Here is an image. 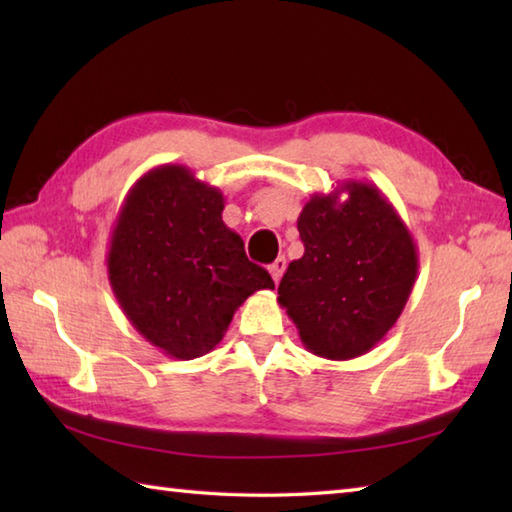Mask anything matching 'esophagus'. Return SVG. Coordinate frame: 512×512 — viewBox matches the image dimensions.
I'll list each match as a JSON object with an SVG mask.
<instances>
[{
	"instance_id": "34e87169",
	"label": "esophagus",
	"mask_w": 512,
	"mask_h": 512,
	"mask_svg": "<svg viewBox=\"0 0 512 512\" xmlns=\"http://www.w3.org/2000/svg\"><path fill=\"white\" fill-rule=\"evenodd\" d=\"M270 275H273V279H275V284H279L281 281V277H284V273H286V257H277L273 264H270Z\"/></svg>"
}]
</instances>
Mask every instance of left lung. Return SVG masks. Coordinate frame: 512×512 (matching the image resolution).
<instances>
[{
  "label": "left lung",
  "mask_w": 512,
  "mask_h": 512,
  "mask_svg": "<svg viewBox=\"0 0 512 512\" xmlns=\"http://www.w3.org/2000/svg\"><path fill=\"white\" fill-rule=\"evenodd\" d=\"M297 228L306 253L281 279L279 306L308 352L328 361L367 354L394 328L416 284L407 224L374 184L345 180L314 193Z\"/></svg>",
  "instance_id": "obj_1"
}]
</instances>
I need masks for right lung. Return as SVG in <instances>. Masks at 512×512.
Wrapping results in <instances>:
<instances>
[{
    "mask_svg": "<svg viewBox=\"0 0 512 512\" xmlns=\"http://www.w3.org/2000/svg\"><path fill=\"white\" fill-rule=\"evenodd\" d=\"M224 195L184 165L138 178L116 215L107 277L118 306L145 339L191 361L224 339L235 310L273 290L268 270L248 262L222 220Z\"/></svg>",
    "mask_w": 512,
    "mask_h": 512,
    "instance_id": "right-lung-1",
    "label": "right lung"
}]
</instances>
